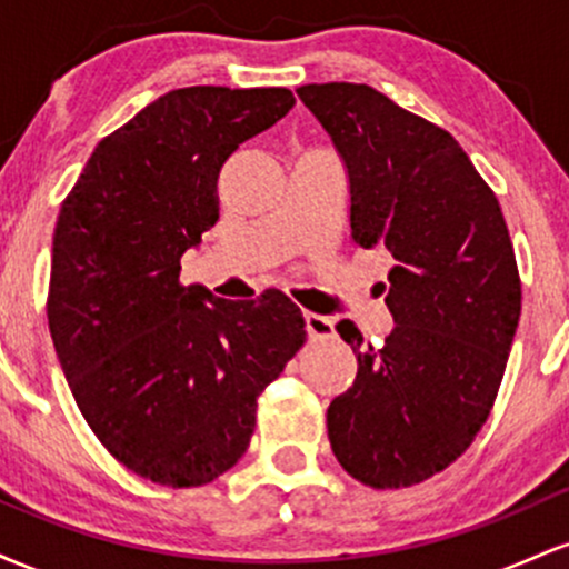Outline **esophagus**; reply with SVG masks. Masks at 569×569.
<instances>
[{"instance_id":"34e87169","label":"esophagus","mask_w":569,"mask_h":569,"mask_svg":"<svg viewBox=\"0 0 569 569\" xmlns=\"http://www.w3.org/2000/svg\"><path fill=\"white\" fill-rule=\"evenodd\" d=\"M305 331L310 339H331L335 337V323L318 312H305Z\"/></svg>"}]
</instances>
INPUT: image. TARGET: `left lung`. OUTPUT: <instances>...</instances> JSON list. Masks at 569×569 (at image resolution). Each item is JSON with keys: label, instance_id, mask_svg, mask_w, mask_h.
Returning <instances> with one entry per match:
<instances>
[{"label": "left lung", "instance_id": "obj_1", "mask_svg": "<svg viewBox=\"0 0 569 569\" xmlns=\"http://www.w3.org/2000/svg\"><path fill=\"white\" fill-rule=\"evenodd\" d=\"M297 96L348 173L352 243L396 259V326L380 348L337 323L358 371L326 411L331 449L361 485H420L471 447L498 396L521 312L506 219L460 143L380 90L326 82Z\"/></svg>", "mask_w": 569, "mask_h": 569}]
</instances>
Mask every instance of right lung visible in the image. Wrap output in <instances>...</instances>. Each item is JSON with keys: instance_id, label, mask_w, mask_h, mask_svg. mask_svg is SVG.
<instances>
[{"instance_id": "right-lung-1", "label": "right lung", "mask_w": 569, "mask_h": 569, "mask_svg": "<svg viewBox=\"0 0 569 569\" xmlns=\"http://www.w3.org/2000/svg\"><path fill=\"white\" fill-rule=\"evenodd\" d=\"M293 103L286 88L171 90L98 143L58 213L56 356L98 441L154 485L232 468L259 393L305 342L283 291L232 302L179 283L181 253L219 219L224 162Z\"/></svg>"}]
</instances>
